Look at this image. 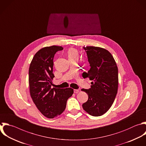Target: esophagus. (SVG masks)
Wrapping results in <instances>:
<instances>
[{"mask_svg":"<svg viewBox=\"0 0 146 146\" xmlns=\"http://www.w3.org/2000/svg\"><path fill=\"white\" fill-rule=\"evenodd\" d=\"M74 92L75 94H78V92H79V90H76V89H75V90H74Z\"/></svg>","mask_w":146,"mask_h":146,"instance_id":"esophagus-1","label":"esophagus"}]
</instances>
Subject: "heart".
I'll return each instance as SVG.
<instances>
[{
    "mask_svg": "<svg viewBox=\"0 0 146 146\" xmlns=\"http://www.w3.org/2000/svg\"><path fill=\"white\" fill-rule=\"evenodd\" d=\"M67 56L69 60L73 59H78L79 57V53L76 49L74 48H70L67 51Z\"/></svg>",
    "mask_w": 146,
    "mask_h": 146,
    "instance_id": "heart-1",
    "label": "heart"
}]
</instances>
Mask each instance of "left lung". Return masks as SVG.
<instances>
[{"instance_id":"1","label":"left lung","mask_w":146,"mask_h":146,"mask_svg":"<svg viewBox=\"0 0 146 146\" xmlns=\"http://www.w3.org/2000/svg\"><path fill=\"white\" fill-rule=\"evenodd\" d=\"M90 69L82 76L92 80L91 88L82 89L88 95L82 107L90 115L99 116L105 113L114 102L118 88V70L111 54L107 50L94 46L83 47Z\"/></svg>"}]
</instances>
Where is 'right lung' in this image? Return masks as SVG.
I'll use <instances>...</instances> for the list:
<instances>
[{"instance_id":"right-lung-1","label":"right lung","mask_w":146,"mask_h":146,"mask_svg":"<svg viewBox=\"0 0 146 146\" xmlns=\"http://www.w3.org/2000/svg\"><path fill=\"white\" fill-rule=\"evenodd\" d=\"M63 49L57 46L42 48L34 55L29 68L31 97L39 111L50 119L57 117L64 111L68 99L74 93L71 88H51L54 78V55Z\"/></svg>"}]
</instances>
